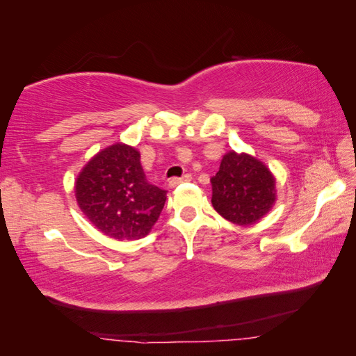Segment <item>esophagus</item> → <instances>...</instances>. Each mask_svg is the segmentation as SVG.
Returning <instances> with one entry per match:
<instances>
[{
    "label": "esophagus",
    "mask_w": 356,
    "mask_h": 356,
    "mask_svg": "<svg viewBox=\"0 0 356 356\" xmlns=\"http://www.w3.org/2000/svg\"><path fill=\"white\" fill-rule=\"evenodd\" d=\"M188 180H191V174H184L182 177H172L170 180V186H176L180 182H188Z\"/></svg>",
    "instance_id": "34e87169"
}]
</instances>
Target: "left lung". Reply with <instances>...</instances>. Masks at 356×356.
<instances>
[{
	"instance_id": "8db88e82",
	"label": "left lung",
	"mask_w": 356,
	"mask_h": 356,
	"mask_svg": "<svg viewBox=\"0 0 356 356\" xmlns=\"http://www.w3.org/2000/svg\"><path fill=\"white\" fill-rule=\"evenodd\" d=\"M212 182L213 209L238 226L254 225L276 200L275 177L254 156L231 152L222 156Z\"/></svg>"
}]
</instances>
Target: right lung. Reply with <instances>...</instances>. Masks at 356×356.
<instances>
[{
  "label": "right lung",
  "mask_w": 356,
  "mask_h": 356,
  "mask_svg": "<svg viewBox=\"0 0 356 356\" xmlns=\"http://www.w3.org/2000/svg\"><path fill=\"white\" fill-rule=\"evenodd\" d=\"M75 196L83 213L105 236L138 240L159 220L166 190L147 182L136 149L118 143L83 168Z\"/></svg>",
  "instance_id": "add662e5"
}]
</instances>
